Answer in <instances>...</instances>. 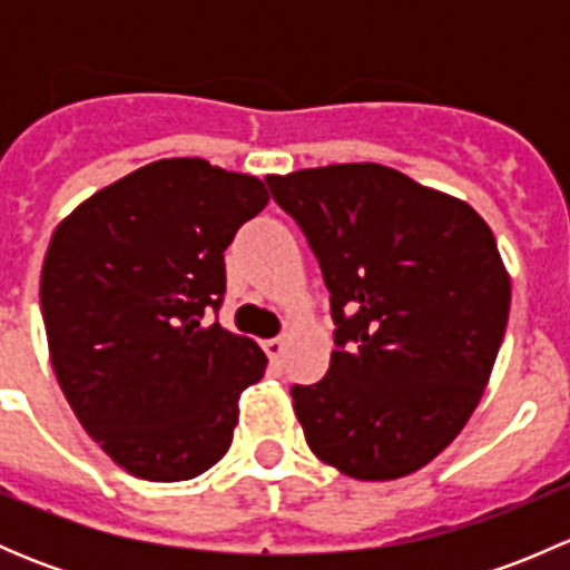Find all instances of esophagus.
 I'll use <instances>...</instances> for the list:
<instances>
[{
	"instance_id": "esophagus-1",
	"label": "esophagus",
	"mask_w": 570,
	"mask_h": 570,
	"mask_svg": "<svg viewBox=\"0 0 570 570\" xmlns=\"http://www.w3.org/2000/svg\"><path fill=\"white\" fill-rule=\"evenodd\" d=\"M264 353L269 355L273 364H278L286 353V338H269V342H264Z\"/></svg>"
}]
</instances>
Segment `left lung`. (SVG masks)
<instances>
[{
    "label": "left lung",
    "instance_id": "1",
    "mask_svg": "<svg viewBox=\"0 0 570 570\" xmlns=\"http://www.w3.org/2000/svg\"><path fill=\"white\" fill-rule=\"evenodd\" d=\"M320 258L336 350L292 386L306 444L353 480L413 474L446 450L491 381L510 273L469 204L377 163L267 176Z\"/></svg>",
    "mask_w": 570,
    "mask_h": 570
}]
</instances>
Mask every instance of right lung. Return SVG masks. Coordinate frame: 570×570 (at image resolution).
<instances>
[{
	"label": "right lung",
	"instance_id": "1",
	"mask_svg": "<svg viewBox=\"0 0 570 570\" xmlns=\"http://www.w3.org/2000/svg\"><path fill=\"white\" fill-rule=\"evenodd\" d=\"M267 200L258 176L157 159L51 234L40 269L51 366L79 424L131 476L193 480L232 446L267 355L204 314L226 292L223 250Z\"/></svg>",
	"mask_w": 570,
	"mask_h": 570
}]
</instances>
